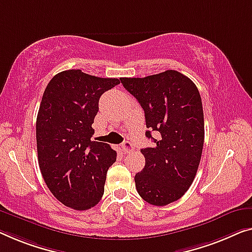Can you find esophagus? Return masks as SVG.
<instances>
[{"mask_svg":"<svg viewBox=\"0 0 252 252\" xmlns=\"http://www.w3.org/2000/svg\"><path fill=\"white\" fill-rule=\"evenodd\" d=\"M133 148H134V147H133V144H132V142H131V141L126 140V141L122 144V149H123V152H125V154H127V153L132 152Z\"/></svg>","mask_w":252,"mask_h":252,"instance_id":"esophagus-1","label":"esophagus"}]
</instances>
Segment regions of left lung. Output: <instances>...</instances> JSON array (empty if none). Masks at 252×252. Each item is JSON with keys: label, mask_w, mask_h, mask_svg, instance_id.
Listing matches in <instances>:
<instances>
[{"label": "left lung", "mask_w": 252, "mask_h": 252, "mask_svg": "<svg viewBox=\"0 0 252 252\" xmlns=\"http://www.w3.org/2000/svg\"><path fill=\"white\" fill-rule=\"evenodd\" d=\"M120 80L144 108L146 137L155 142L141 149L145 167L134 176L139 196L150 205L171 204L192 185L200 163L205 138L200 94L175 70Z\"/></svg>", "instance_id": "1"}]
</instances>
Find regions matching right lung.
I'll use <instances>...</instances> for the list:
<instances>
[{
    "label": "right lung",
    "instance_id": "1",
    "mask_svg": "<svg viewBox=\"0 0 252 252\" xmlns=\"http://www.w3.org/2000/svg\"><path fill=\"white\" fill-rule=\"evenodd\" d=\"M120 84L81 70L62 71L45 89L36 121L38 164L53 196L76 210L96 206L116 152L94 141L92 127L105 92Z\"/></svg>",
    "mask_w": 252,
    "mask_h": 252
}]
</instances>
